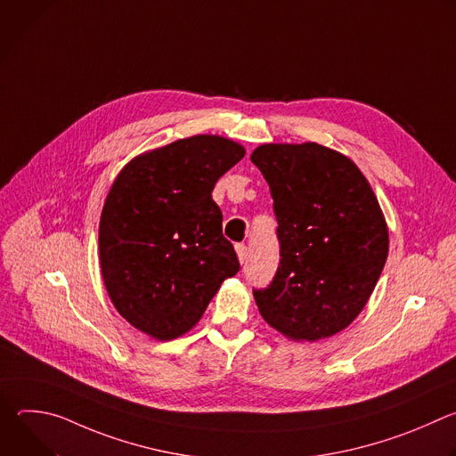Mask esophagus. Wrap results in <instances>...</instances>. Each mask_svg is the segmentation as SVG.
I'll return each mask as SVG.
<instances>
[{"instance_id":"esophagus-1","label":"esophagus","mask_w":456,"mask_h":456,"mask_svg":"<svg viewBox=\"0 0 456 456\" xmlns=\"http://www.w3.org/2000/svg\"><path fill=\"white\" fill-rule=\"evenodd\" d=\"M236 254H238L240 264H245V262H247V256H248L247 245H245V243H238V245H236Z\"/></svg>"}]
</instances>
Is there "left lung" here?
I'll return each mask as SVG.
<instances>
[{
	"label": "left lung",
	"instance_id": "1",
	"mask_svg": "<svg viewBox=\"0 0 456 456\" xmlns=\"http://www.w3.org/2000/svg\"><path fill=\"white\" fill-rule=\"evenodd\" d=\"M250 160L271 187L280 267L254 290L259 314L294 341L330 338L368 303L387 257L375 194L345 155L319 146L264 144Z\"/></svg>",
	"mask_w": 456,
	"mask_h": 456
}]
</instances>
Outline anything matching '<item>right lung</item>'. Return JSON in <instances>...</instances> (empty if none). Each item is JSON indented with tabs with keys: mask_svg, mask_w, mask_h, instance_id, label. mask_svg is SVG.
I'll return each mask as SVG.
<instances>
[{
	"mask_svg": "<svg viewBox=\"0 0 456 456\" xmlns=\"http://www.w3.org/2000/svg\"><path fill=\"white\" fill-rule=\"evenodd\" d=\"M245 155L218 135L142 153L115 178L99 224L102 280L117 312L153 339L197 324L224 280L240 271L211 192Z\"/></svg>",
	"mask_w": 456,
	"mask_h": 456,
	"instance_id": "add662e5",
	"label": "right lung"
}]
</instances>
